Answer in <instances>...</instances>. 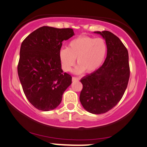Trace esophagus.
<instances>
[{"label":"esophagus","instance_id":"esophagus-1","mask_svg":"<svg viewBox=\"0 0 147 147\" xmlns=\"http://www.w3.org/2000/svg\"><path fill=\"white\" fill-rule=\"evenodd\" d=\"M72 81H79V78H78V77H72Z\"/></svg>","mask_w":147,"mask_h":147}]
</instances>
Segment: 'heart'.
Masks as SVG:
<instances>
[{
    "instance_id": "1",
    "label": "heart",
    "mask_w": 147,
    "mask_h": 147,
    "mask_svg": "<svg viewBox=\"0 0 147 147\" xmlns=\"http://www.w3.org/2000/svg\"><path fill=\"white\" fill-rule=\"evenodd\" d=\"M107 47L103 39L89 36H80L68 43L67 49L59 52V59L63 71L69 72L75 64L79 65L74 72L80 74L86 70L88 73L96 71L100 68L107 53Z\"/></svg>"
}]
</instances>
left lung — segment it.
Returning <instances> with one entry per match:
<instances>
[{
	"label": "left lung",
	"instance_id": "obj_1",
	"mask_svg": "<svg viewBox=\"0 0 147 147\" xmlns=\"http://www.w3.org/2000/svg\"><path fill=\"white\" fill-rule=\"evenodd\" d=\"M105 40L107 57L96 71L81 79L80 102L88 112L104 114L112 109L124 94L130 75L127 48L116 35L108 31H95Z\"/></svg>",
	"mask_w": 147,
	"mask_h": 147
}]
</instances>
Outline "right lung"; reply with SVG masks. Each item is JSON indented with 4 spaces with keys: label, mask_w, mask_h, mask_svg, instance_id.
Masks as SVG:
<instances>
[{
    "label": "right lung",
    "mask_w": 147,
    "mask_h": 147,
    "mask_svg": "<svg viewBox=\"0 0 147 147\" xmlns=\"http://www.w3.org/2000/svg\"><path fill=\"white\" fill-rule=\"evenodd\" d=\"M74 35L70 28L44 26L22 42L18 74L26 98L39 110L56 108L71 84L72 77L61 69L59 52L63 40Z\"/></svg>",
    "instance_id": "1"
}]
</instances>
